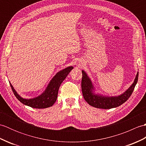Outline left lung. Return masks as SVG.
<instances>
[{
    "instance_id": "8db88e82",
    "label": "left lung",
    "mask_w": 146,
    "mask_h": 146,
    "mask_svg": "<svg viewBox=\"0 0 146 146\" xmlns=\"http://www.w3.org/2000/svg\"><path fill=\"white\" fill-rule=\"evenodd\" d=\"M82 90L85 101L92 107L103 109H110L117 107L127 100L137 84L139 76V72H137L134 82L122 94L119 96L109 97L95 93V89L91 79L85 71L82 70Z\"/></svg>"
}]
</instances>
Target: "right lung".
Segmentation results:
<instances>
[{"label": "right lung", "mask_w": 146, "mask_h": 146, "mask_svg": "<svg viewBox=\"0 0 146 146\" xmlns=\"http://www.w3.org/2000/svg\"><path fill=\"white\" fill-rule=\"evenodd\" d=\"M73 69L72 66H68L58 72L53 76L43 93L33 98H24L19 95L11 83L10 85L14 94L22 104L35 108H46L51 107L56 101L58 90L61 84L68 74Z\"/></svg>", "instance_id": "obj_1"}]
</instances>
